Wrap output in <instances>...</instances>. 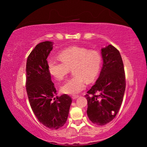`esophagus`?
Returning <instances> with one entry per match:
<instances>
[{
  "instance_id": "obj_1",
  "label": "esophagus",
  "mask_w": 147,
  "mask_h": 147,
  "mask_svg": "<svg viewBox=\"0 0 147 147\" xmlns=\"http://www.w3.org/2000/svg\"><path fill=\"white\" fill-rule=\"evenodd\" d=\"M79 96H78V95H73L72 96V98L73 99H76L77 98H78Z\"/></svg>"
}]
</instances>
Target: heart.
I'll return each instance as SVG.
<instances>
[{"instance_id":"heart-1","label":"heart","mask_w":147,"mask_h":147,"mask_svg":"<svg viewBox=\"0 0 147 147\" xmlns=\"http://www.w3.org/2000/svg\"><path fill=\"white\" fill-rule=\"evenodd\" d=\"M59 57L61 61H48L50 74L59 81L64 80L72 69L75 75L61 86V92L64 94H78L85 88V80L90 82L94 80L100 69L102 56L96 50L75 46L62 51Z\"/></svg>"}]
</instances>
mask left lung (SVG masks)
Returning a JSON list of instances; mask_svg holds the SVG:
<instances>
[{
    "mask_svg": "<svg viewBox=\"0 0 147 147\" xmlns=\"http://www.w3.org/2000/svg\"><path fill=\"white\" fill-rule=\"evenodd\" d=\"M101 55L103 64L99 77L85 97L89 119L97 125L104 126L112 121L119 112L126 80L123 60L116 48L111 45L102 48Z\"/></svg>",
    "mask_w": 147,
    "mask_h": 147,
    "instance_id": "left-lung-1",
    "label": "left lung"
}]
</instances>
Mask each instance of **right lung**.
<instances>
[{
	"instance_id": "1",
	"label": "right lung",
	"mask_w": 147,
	"mask_h": 147,
	"mask_svg": "<svg viewBox=\"0 0 147 147\" xmlns=\"http://www.w3.org/2000/svg\"><path fill=\"white\" fill-rule=\"evenodd\" d=\"M53 42L38 43L29 55L26 63V91L29 103L39 122L52 130L64 125L72 99L67 94L56 96V90L48 69L47 57Z\"/></svg>"
}]
</instances>
